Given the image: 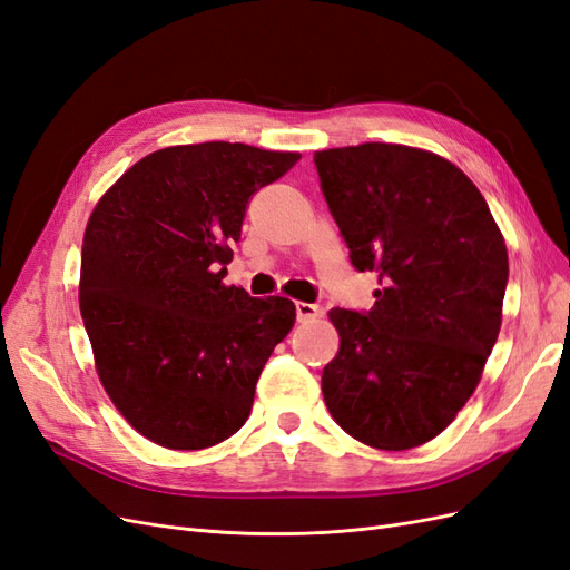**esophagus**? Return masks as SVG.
I'll use <instances>...</instances> for the list:
<instances>
[{
	"label": "esophagus",
	"mask_w": 570,
	"mask_h": 570,
	"mask_svg": "<svg viewBox=\"0 0 570 570\" xmlns=\"http://www.w3.org/2000/svg\"><path fill=\"white\" fill-rule=\"evenodd\" d=\"M295 308H297V321H302V323L304 321H312V318H316L321 314V308L316 304H306V302H297Z\"/></svg>",
	"instance_id": "esophagus-1"
}]
</instances>
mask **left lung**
I'll list each match as a JSON object with an SVG mask.
<instances>
[{
  "mask_svg": "<svg viewBox=\"0 0 570 570\" xmlns=\"http://www.w3.org/2000/svg\"><path fill=\"white\" fill-rule=\"evenodd\" d=\"M352 266L377 275L368 312L331 308L323 368L337 425L375 450L440 435L473 394L502 325L504 237L478 187L438 154L366 142L316 151Z\"/></svg>",
  "mask_w": 570,
  "mask_h": 570,
  "instance_id": "obj_1",
  "label": "left lung"
}]
</instances>
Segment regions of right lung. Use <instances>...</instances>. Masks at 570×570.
Instances as JSON below:
<instances>
[{"label":"right lung","mask_w":570,"mask_h":570,"mask_svg":"<svg viewBox=\"0 0 570 570\" xmlns=\"http://www.w3.org/2000/svg\"><path fill=\"white\" fill-rule=\"evenodd\" d=\"M299 159L243 142L166 147L95 206L80 314L101 385L147 440L204 450L249 419L258 375L297 314L223 278L249 197Z\"/></svg>","instance_id":"right-lung-1"}]
</instances>
